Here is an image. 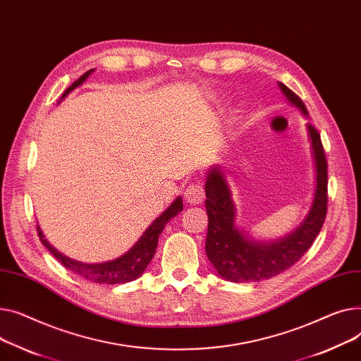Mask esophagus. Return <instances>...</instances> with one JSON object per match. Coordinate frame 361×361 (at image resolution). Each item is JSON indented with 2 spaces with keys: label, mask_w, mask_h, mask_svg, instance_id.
Listing matches in <instances>:
<instances>
[{
  "label": "esophagus",
  "mask_w": 361,
  "mask_h": 361,
  "mask_svg": "<svg viewBox=\"0 0 361 361\" xmlns=\"http://www.w3.org/2000/svg\"><path fill=\"white\" fill-rule=\"evenodd\" d=\"M205 198V192L204 188L201 183H190L189 186H186L185 192H183V200L188 204H201Z\"/></svg>",
  "instance_id": "obj_1"
}]
</instances>
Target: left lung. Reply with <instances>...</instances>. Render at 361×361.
<instances>
[{
	"mask_svg": "<svg viewBox=\"0 0 361 361\" xmlns=\"http://www.w3.org/2000/svg\"><path fill=\"white\" fill-rule=\"evenodd\" d=\"M279 87L291 104L309 116L305 103L298 94L283 82H279ZM306 128L316 173L313 202L305 220L286 238L258 242L245 235V231L236 226V205L223 169L219 166L208 169L205 178L208 216L205 253L224 280L249 283L275 277L298 262L319 235L326 217L328 164L319 133L310 123H306Z\"/></svg>",
	"mask_w": 361,
	"mask_h": 361,
	"instance_id": "left-lung-1",
	"label": "left lung"
}]
</instances>
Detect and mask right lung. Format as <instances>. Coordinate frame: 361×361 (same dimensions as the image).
I'll list each match as a JSON object with an SVG mask.
<instances>
[{"label":"right lung","mask_w":361,"mask_h":361,"mask_svg":"<svg viewBox=\"0 0 361 361\" xmlns=\"http://www.w3.org/2000/svg\"><path fill=\"white\" fill-rule=\"evenodd\" d=\"M94 70H89L87 73H84L77 81H74L71 86L63 92L61 100L63 97H67V94L71 93L75 87L81 86V84L87 80V77ZM182 209H183V202H182V198L178 197L171 205H169V208H166L164 213H161V216H159L150 226L147 227V230L142 233V236L137 240V243L128 252L123 253L122 257L114 261L102 262V264H84V262L68 258L67 255H63V253L56 250L47 240V238L44 236V231L40 230L39 226H37V231H39V239L42 245H44L63 267L75 272L77 275H80V277L97 284H123V283L137 280L144 272V269L148 267V264L152 262L157 249L159 238L161 235L164 226L169 223V220L176 217L178 213H180Z\"/></svg>","instance_id":"1"}]
</instances>
